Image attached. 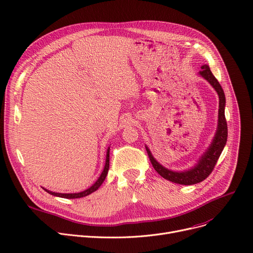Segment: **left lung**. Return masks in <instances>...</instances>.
<instances>
[{
  "mask_svg": "<svg viewBox=\"0 0 253 253\" xmlns=\"http://www.w3.org/2000/svg\"><path fill=\"white\" fill-rule=\"evenodd\" d=\"M201 71L199 72V76L203 78L205 81L209 82L211 85L214 88L215 92L218 95V120H217V127L214 133V137L211 143V145L207 147V149L203 154L199 157L194 167L182 171H175L163 167L162 165L154 158L149 148L146 145V151L148 156L150 158V161L154 169L166 180L170 181L175 184L180 185H194L204 181L207 176L211 174L214 166L216 165V161L220 156L222 150L226 146L227 138H228V126L225 117V107H226V97L224 90H222L221 85L214 78L210 66L204 64L201 66Z\"/></svg>",
  "mask_w": 253,
  "mask_h": 253,
  "instance_id": "1",
  "label": "left lung"
}]
</instances>
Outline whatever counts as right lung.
Returning <instances> with one entry per match:
<instances>
[{
  "label": "right lung",
  "mask_w": 253,
  "mask_h": 253,
  "mask_svg": "<svg viewBox=\"0 0 253 253\" xmlns=\"http://www.w3.org/2000/svg\"><path fill=\"white\" fill-rule=\"evenodd\" d=\"M109 151H110V147H108L107 149V152H106V160H105V166H104V169L100 174V176L98 177V180L90 187L87 188L82 192H79V193H56V192H53V191H50V190H47L42 188L44 191L48 192L49 194L53 195V196H56V197H61V198H66V199H74V198H82V197H84V196H87L92 194L93 192L97 191L99 189V187L103 184V182L105 181L106 176H107V173H108V169H109Z\"/></svg>",
  "instance_id": "right-lung-1"
}]
</instances>
